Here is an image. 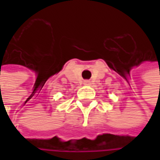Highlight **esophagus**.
<instances>
[{
	"mask_svg": "<svg viewBox=\"0 0 160 160\" xmlns=\"http://www.w3.org/2000/svg\"><path fill=\"white\" fill-rule=\"evenodd\" d=\"M83 83H84V85H91V80H86L83 81Z\"/></svg>",
	"mask_w": 160,
	"mask_h": 160,
	"instance_id": "obj_1",
	"label": "esophagus"
}]
</instances>
